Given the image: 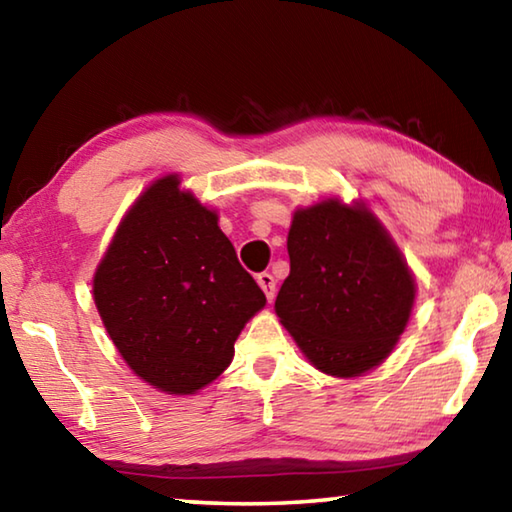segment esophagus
I'll return each instance as SVG.
<instances>
[{
	"mask_svg": "<svg viewBox=\"0 0 512 512\" xmlns=\"http://www.w3.org/2000/svg\"><path fill=\"white\" fill-rule=\"evenodd\" d=\"M257 284L262 287L266 300L271 302L275 298V277L271 273H259L257 275Z\"/></svg>",
	"mask_w": 512,
	"mask_h": 512,
	"instance_id": "34e87169",
	"label": "esophagus"
}]
</instances>
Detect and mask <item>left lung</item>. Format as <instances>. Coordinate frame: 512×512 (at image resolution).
Here are the masks:
<instances>
[{
    "mask_svg": "<svg viewBox=\"0 0 512 512\" xmlns=\"http://www.w3.org/2000/svg\"><path fill=\"white\" fill-rule=\"evenodd\" d=\"M287 248L275 314L305 357L332 377L379 366L409 323L415 280L377 216L327 198L296 210Z\"/></svg>",
    "mask_w": 512,
    "mask_h": 512,
    "instance_id": "1",
    "label": "left lung"
}]
</instances>
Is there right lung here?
Returning <instances> with one entry per match:
<instances>
[{"instance_id": "right-lung-1", "label": "right lung", "mask_w": 512, "mask_h": 512, "mask_svg": "<svg viewBox=\"0 0 512 512\" xmlns=\"http://www.w3.org/2000/svg\"><path fill=\"white\" fill-rule=\"evenodd\" d=\"M94 305L137 377L192 395L230 366L241 329L266 305L219 216L164 176L121 219L94 273Z\"/></svg>"}]
</instances>
